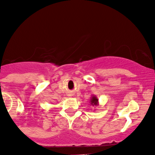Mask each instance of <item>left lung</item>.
Masks as SVG:
<instances>
[{"instance_id":"left-lung-1","label":"left lung","mask_w":155,"mask_h":155,"mask_svg":"<svg viewBox=\"0 0 155 155\" xmlns=\"http://www.w3.org/2000/svg\"><path fill=\"white\" fill-rule=\"evenodd\" d=\"M90 104L93 107H97L99 105V102H98V98L97 97L96 95H91V97L90 100Z\"/></svg>"}]
</instances>
